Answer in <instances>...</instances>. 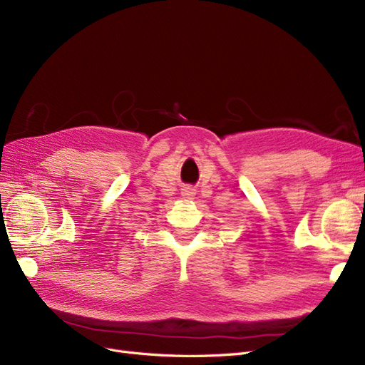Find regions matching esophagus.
<instances>
[{
  "instance_id": "obj_1",
  "label": "esophagus",
  "mask_w": 365,
  "mask_h": 365,
  "mask_svg": "<svg viewBox=\"0 0 365 365\" xmlns=\"http://www.w3.org/2000/svg\"><path fill=\"white\" fill-rule=\"evenodd\" d=\"M182 196H184V197H187V199H192V197L195 196V192H193V188H188V187H187V188H185V190L182 192Z\"/></svg>"
}]
</instances>
